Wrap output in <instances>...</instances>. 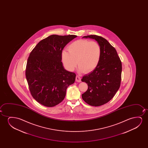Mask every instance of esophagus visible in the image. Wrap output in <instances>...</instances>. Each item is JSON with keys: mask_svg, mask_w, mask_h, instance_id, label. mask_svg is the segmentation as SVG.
<instances>
[{"mask_svg": "<svg viewBox=\"0 0 148 148\" xmlns=\"http://www.w3.org/2000/svg\"><path fill=\"white\" fill-rule=\"evenodd\" d=\"M76 81L78 82H81V78L79 77V76L77 75L76 77Z\"/></svg>", "mask_w": 148, "mask_h": 148, "instance_id": "1", "label": "esophagus"}]
</instances>
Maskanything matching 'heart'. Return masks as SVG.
<instances>
[{
  "instance_id": "obj_1",
  "label": "heart",
  "mask_w": 148,
  "mask_h": 148,
  "mask_svg": "<svg viewBox=\"0 0 148 148\" xmlns=\"http://www.w3.org/2000/svg\"><path fill=\"white\" fill-rule=\"evenodd\" d=\"M68 51L62 53V61L65 68L73 71L79 65V72H90L97 68L101 56V49L98 43L88 40L80 39L69 45Z\"/></svg>"
}]
</instances>
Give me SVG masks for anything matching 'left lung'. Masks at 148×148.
<instances>
[{
  "mask_svg": "<svg viewBox=\"0 0 148 148\" xmlns=\"http://www.w3.org/2000/svg\"><path fill=\"white\" fill-rule=\"evenodd\" d=\"M83 38L95 39L101 47V56L97 68L81 79L88 87L82 97L89 105L100 106L109 101L119 88L121 62L115 49L103 37L91 35Z\"/></svg>",
  "mask_w": 148,
  "mask_h": 148,
  "instance_id": "left-lung-1",
  "label": "left lung"
}]
</instances>
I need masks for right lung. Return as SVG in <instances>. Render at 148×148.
I'll return each instance as SVG.
<instances>
[{
	"mask_svg": "<svg viewBox=\"0 0 148 148\" xmlns=\"http://www.w3.org/2000/svg\"><path fill=\"white\" fill-rule=\"evenodd\" d=\"M77 36L51 35L41 40L29 55L26 77L31 94L39 103L52 107L64 99L67 87L74 83L75 73L62 62L64 47Z\"/></svg>",
	"mask_w": 148,
	"mask_h": 148,
	"instance_id": "obj_1",
	"label": "right lung"
}]
</instances>
